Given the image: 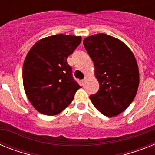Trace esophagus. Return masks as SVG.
Wrapping results in <instances>:
<instances>
[{
	"label": "esophagus",
	"instance_id": "esophagus-1",
	"mask_svg": "<svg viewBox=\"0 0 155 155\" xmlns=\"http://www.w3.org/2000/svg\"><path fill=\"white\" fill-rule=\"evenodd\" d=\"M86 81H87V77H85V78H84L83 79L82 82H83V83H84H84H85V82H86Z\"/></svg>",
	"mask_w": 155,
	"mask_h": 155
}]
</instances>
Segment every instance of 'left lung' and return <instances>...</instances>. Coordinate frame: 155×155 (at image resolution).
Wrapping results in <instances>:
<instances>
[{
  "label": "left lung",
  "instance_id": "1",
  "mask_svg": "<svg viewBox=\"0 0 155 155\" xmlns=\"http://www.w3.org/2000/svg\"><path fill=\"white\" fill-rule=\"evenodd\" d=\"M83 44L94 65L99 90L90 95L94 107L108 117L118 116L136 96L139 69L131 50L124 42L107 34L86 37Z\"/></svg>",
  "mask_w": 155,
  "mask_h": 155
}]
</instances>
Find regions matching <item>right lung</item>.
Returning <instances> with one entry per match:
<instances>
[{"mask_svg":"<svg viewBox=\"0 0 155 155\" xmlns=\"http://www.w3.org/2000/svg\"><path fill=\"white\" fill-rule=\"evenodd\" d=\"M81 42V36L57 34L36 42L25 59V92L39 113L55 116L68 107L81 86L67 62Z\"/></svg>","mask_w":155,"mask_h":155,"instance_id":"obj_1","label":"right lung"}]
</instances>
